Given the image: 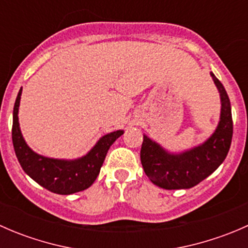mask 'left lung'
<instances>
[{
  "label": "left lung",
  "mask_w": 248,
  "mask_h": 248,
  "mask_svg": "<svg viewBox=\"0 0 248 248\" xmlns=\"http://www.w3.org/2000/svg\"><path fill=\"white\" fill-rule=\"evenodd\" d=\"M211 74L221 96V117L215 133L204 144L181 154H169L144 136L140 161L152 184L164 189L191 188L216 170L228 155L232 138L231 101L222 82Z\"/></svg>",
  "instance_id": "obj_1"
}]
</instances>
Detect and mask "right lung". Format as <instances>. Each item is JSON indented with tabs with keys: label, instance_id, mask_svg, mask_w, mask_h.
Masks as SVG:
<instances>
[{
	"label": "right lung",
	"instance_id": "right-lung-1",
	"mask_svg": "<svg viewBox=\"0 0 248 248\" xmlns=\"http://www.w3.org/2000/svg\"><path fill=\"white\" fill-rule=\"evenodd\" d=\"M21 91L22 89H20L14 104L12 128L14 151L21 168L37 184L52 193L73 194L89 188L98 176L109 147L124 134V131H115L103 136L81 158L66 161L41 156L27 146L20 131L17 111Z\"/></svg>",
	"mask_w": 248,
	"mask_h": 248
}]
</instances>
